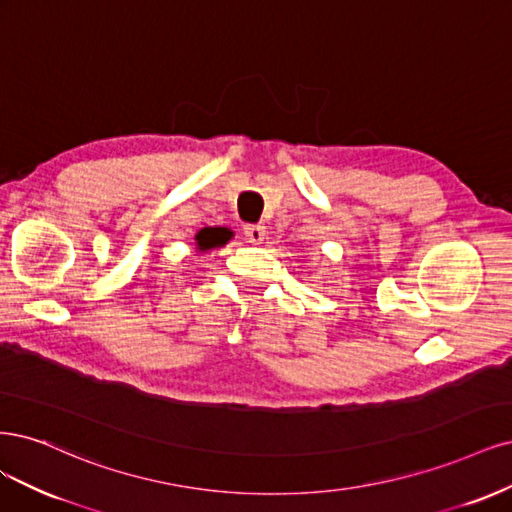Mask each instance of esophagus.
Masks as SVG:
<instances>
[{
  "mask_svg": "<svg viewBox=\"0 0 512 512\" xmlns=\"http://www.w3.org/2000/svg\"><path fill=\"white\" fill-rule=\"evenodd\" d=\"M244 236L251 244H261L266 238V227L263 225H244Z\"/></svg>",
  "mask_w": 512,
  "mask_h": 512,
  "instance_id": "1",
  "label": "esophagus"
}]
</instances>
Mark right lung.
I'll return each instance as SVG.
<instances>
[{
	"instance_id": "1",
	"label": "right lung",
	"mask_w": 512,
	"mask_h": 512,
	"mask_svg": "<svg viewBox=\"0 0 512 512\" xmlns=\"http://www.w3.org/2000/svg\"><path fill=\"white\" fill-rule=\"evenodd\" d=\"M229 236H232V232H227V229H221V227H206L202 229L200 234L195 236L197 244H200V249H212V246H221L229 240Z\"/></svg>"
}]
</instances>
